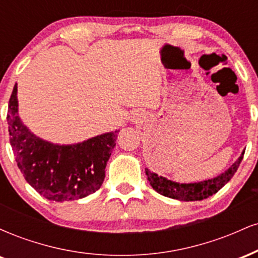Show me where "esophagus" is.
I'll return each mask as SVG.
<instances>
[{
	"mask_svg": "<svg viewBox=\"0 0 258 258\" xmlns=\"http://www.w3.org/2000/svg\"><path fill=\"white\" fill-rule=\"evenodd\" d=\"M141 119V114H138V112H136V114H133V116H132V120L133 121H136V122H137V121Z\"/></svg>",
	"mask_w": 258,
	"mask_h": 258,
	"instance_id": "1",
	"label": "esophagus"
}]
</instances>
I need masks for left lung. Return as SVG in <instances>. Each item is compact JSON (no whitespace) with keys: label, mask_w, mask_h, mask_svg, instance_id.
Instances as JSON below:
<instances>
[{"label":"left lung","mask_w":258,"mask_h":258,"mask_svg":"<svg viewBox=\"0 0 258 258\" xmlns=\"http://www.w3.org/2000/svg\"><path fill=\"white\" fill-rule=\"evenodd\" d=\"M244 152L239 156L238 160L230 166L228 170L218 174L217 177H214L211 179L200 180V182L194 183H178L174 180L167 179L166 177L159 176L158 173L153 172V171L146 168V173L148 176V180H149L150 185L155 191L159 194L164 195V197L171 198V199H176L180 201H198L207 199L209 197L217 193L218 190L227 184L234 173L238 170L239 165H240L242 156H244Z\"/></svg>","instance_id":"8db88e82"}]
</instances>
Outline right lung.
I'll list each match as a JSON object with an SVG mask.
<instances>
[{"mask_svg":"<svg viewBox=\"0 0 258 258\" xmlns=\"http://www.w3.org/2000/svg\"><path fill=\"white\" fill-rule=\"evenodd\" d=\"M17 92L16 84L8 104V132L17 165L26 182L46 199L58 203L82 199L98 190L119 131L75 144L44 141L20 120Z\"/></svg>","mask_w":258,"mask_h":258,"instance_id":"add662e5","label":"right lung"}]
</instances>
